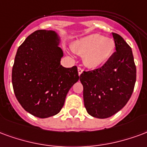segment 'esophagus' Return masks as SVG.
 Wrapping results in <instances>:
<instances>
[{
  "label": "esophagus",
  "instance_id": "1",
  "mask_svg": "<svg viewBox=\"0 0 147 147\" xmlns=\"http://www.w3.org/2000/svg\"><path fill=\"white\" fill-rule=\"evenodd\" d=\"M83 71H84V69H82L81 67H78V74L81 75L83 73Z\"/></svg>",
  "mask_w": 147,
  "mask_h": 147
}]
</instances>
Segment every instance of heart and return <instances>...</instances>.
I'll return each instance as SVG.
<instances>
[{"instance_id": "1", "label": "heart", "mask_w": 147, "mask_h": 147, "mask_svg": "<svg viewBox=\"0 0 147 147\" xmlns=\"http://www.w3.org/2000/svg\"><path fill=\"white\" fill-rule=\"evenodd\" d=\"M73 51L84 55V62L89 68H97L107 63L115 50V42L112 38L98 34H92L76 42Z\"/></svg>"}]
</instances>
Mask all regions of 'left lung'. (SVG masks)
I'll return each instance as SVG.
<instances>
[{
  "instance_id": "left-lung-1",
  "label": "left lung",
  "mask_w": 147,
  "mask_h": 147,
  "mask_svg": "<svg viewBox=\"0 0 147 147\" xmlns=\"http://www.w3.org/2000/svg\"><path fill=\"white\" fill-rule=\"evenodd\" d=\"M116 51L100 68L80 76L87 112L97 118H107L121 110L133 92L136 67L131 47L113 33Z\"/></svg>"
}]
</instances>
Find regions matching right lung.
Instances as JSON below:
<instances>
[{"instance_id":"obj_1","label":"right lung","mask_w":147,"mask_h":147,"mask_svg":"<svg viewBox=\"0 0 147 147\" xmlns=\"http://www.w3.org/2000/svg\"><path fill=\"white\" fill-rule=\"evenodd\" d=\"M54 31L39 30L17 50L11 74L13 90L22 108L46 118L59 113L70 88L79 80L78 67H63V51Z\"/></svg>"}]
</instances>
